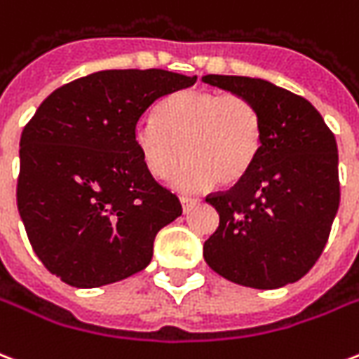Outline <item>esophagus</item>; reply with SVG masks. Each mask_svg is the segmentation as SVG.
<instances>
[{
  "instance_id": "1",
  "label": "esophagus",
  "mask_w": 359,
  "mask_h": 359,
  "mask_svg": "<svg viewBox=\"0 0 359 359\" xmlns=\"http://www.w3.org/2000/svg\"><path fill=\"white\" fill-rule=\"evenodd\" d=\"M198 203H199V199L196 198H188V196H182V198H180V205H182V210H184V212L190 210L191 205H198Z\"/></svg>"
}]
</instances>
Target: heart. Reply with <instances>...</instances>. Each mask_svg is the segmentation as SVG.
Segmentation results:
<instances>
[{"label":"heart","instance_id":"obj_1","mask_svg":"<svg viewBox=\"0 0 359 359\" xmlns=\"http://www.w3.org/2000/svg\"><path fill=\"white\" fill-rule=\"evenodd\" d=\"M133 141L144 168L165 180L177 171L180 191L229 186L245 177L258 160L264 122L252 100L210 90H180L156 105L154 118L139 120Z\"/></svg>","mask_w":359,"mask_h":359}]
</instances>
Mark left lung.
Instances as JSON below:
<instances>
[{
    "label": "left lung",
    "mask_w": 359,
    "mask_h": 359,
    "mask_svg": "<svg viewBox=\"0 0 359 359\" xmlns=\"http://www.w3.org/2000/svg\"><path fill=\"white\" fill-rule=\"evenodd\" d=\"M210 86L252 100L264 122L254 168L207 196L220 224L205 262L235 284L273 290L305 277L324 250L339 199L335 135L305 97L264 79L205 75Z\"/></svg>",
    "instance_id": "left-lung-1"
}]
</instances>
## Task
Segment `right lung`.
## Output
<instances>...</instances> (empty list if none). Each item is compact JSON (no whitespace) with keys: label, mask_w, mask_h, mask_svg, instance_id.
Instances as JSON below:
<instances>
[{"label":"right lung","mask_w":359,"mask_h":359,"mask_svg":"<svg viewBox=\"0 0 359 359\" xmlns=\"http://www.w3.org/2000/svg\"><path fill=\"white\" fill-rule=\"evenodd\" d=\"M196 81L163 69L97 71L41 103L20 137L16 205L52 275L97 288L150 264L156 233L182 207L147 171L133 131L156 100Z\"/></svg>","instance_id":"1"}]
</instances>
